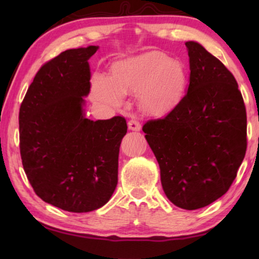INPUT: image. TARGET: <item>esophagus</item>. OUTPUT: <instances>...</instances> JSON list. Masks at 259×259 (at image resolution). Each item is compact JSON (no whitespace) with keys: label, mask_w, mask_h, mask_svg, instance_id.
<instances>
[{"label":"esophagus","mask_w":259,"mask_h":259,"mask_svg":"<svg viewBox=\"0 0 259 259\" xmlns=\"http://www.w3.org/2000/svg\"><path fill=\"white\" fill-rule=\"evenodd\" d=\"M128 128L130 129V130H133V131H139L140 130V128H142V126H140V123L139 122L136 120V119H131L129 122H128Z\"/></svg>","instance_id":"obj_1"}]
</instances>
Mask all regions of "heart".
<instances>
[{"label": "heart", "instance_id": "1", "mask_svg": "<svg viewBox=\"0 0 259 259\" xmlns=\"http://www.w3.org/2000/svg\"><path fill=\"white\" fill-rule=\"evenodd\" d=\"M187 82L183 64L156 51L117 63L112 75L97 73L93 78L96 98L111 106L123 103L125 93H137L144 111L160 115L181 102Z\"/></svg>", "mask_w": 259, "mask_h": 259}]
</instances>
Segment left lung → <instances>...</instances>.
Segmentation results:
<instances>
[{
    "mask_svg": "<svg viewBox=\"0 0 259 259\" xmlns=\"http://www.w3.org/2000/svg\"><path fill=\"white\" fill-rule=\"evenodd\" d=\"M187 93L163 119L147 121L145 138L160 166L164 194L177 207L203 208L229 191L247 150V114L238 83L198 42Z\"/></svg>",
    "mask_w": 259,
    "mask_h": 259,
    "instance_id": "1",
    "label": "left lung"
}]
</instances>
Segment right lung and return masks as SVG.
I'll return each mask as SVG.
<instances>
[{
	"instance_id": "right-lung-1",
	"label": "right lung",
	"mask_w": 259,
	"mask_h": 259,
	"mask_svg": "<svg viewBox=\"0 0 259 259\" xmlns=\"http://www.w3.org/2000/svg\"><path fill=\"white\" fill-rule=\"evenodd\" d=\"M97 46L61 52L43 65L19 111L20 155L30 185L45 202L71 212L106 204L117 185L122 116L85 117L91 56Z\"/></svg>"
}]
</instances>
